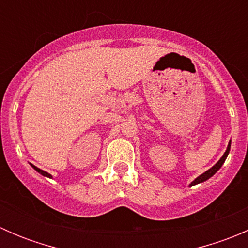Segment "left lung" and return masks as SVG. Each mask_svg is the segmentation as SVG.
Wrapping results in <instances>:
<instances>
[{"mask_svg": "<svg viewBox=\"0 0 248 248\" xmlns=\"http://www.w3.org/2000/svg\"><path fill=\"white\" fill-rule=\"evenodd\" d=\"M229 151H231V141H229V144H228V147H227L226 152H224V155H223V156H222V158L219 159V161L217 162V163L215 164V166L212 167V168H210L209 170H207V171H205L204 174H202V175H201V176H198V177H197V179L194 180L193 182H191V185H189V186H194V185H197V184H201V182H204V181H206L207 179H210V177H211L212 175L215 174V172H216L217 170H218L219 168H221V167H222V164L224 163V161H226V158H227V157H228V154H229Z\"/></svg>", "mask_w": 248, "mask_h": 248, "instance_id": "left-lung-1", "label": "left lung"}]
</instances>
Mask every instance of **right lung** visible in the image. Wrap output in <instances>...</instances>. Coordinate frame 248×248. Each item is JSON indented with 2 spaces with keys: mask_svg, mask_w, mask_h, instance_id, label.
Segmentation results:
<instances>
[{
  "mask_svg": "<svg viewBox=\"0 0 248 248\" xmlns=\"http://www.w3.org/2000/svg\"><path fill=\"white\" fill-rule=\"evenodd\" d=\"M31 166H32V164H31ZM32 167H33V168H34V169H36V170H37V171H38V172H41V174H42V175H44V176H46V177H51V175H50V174H49V172H46V171L42 170V169L37 168V167H34V166H32Z\"/></svg>",
  "mask_w": 248,
  "mask_h": 248,
  "instance_id": "obj_1",
  "label": "right lung"
}]
</instances>
